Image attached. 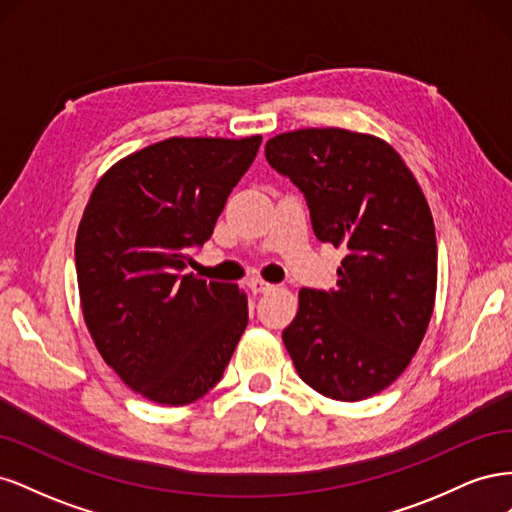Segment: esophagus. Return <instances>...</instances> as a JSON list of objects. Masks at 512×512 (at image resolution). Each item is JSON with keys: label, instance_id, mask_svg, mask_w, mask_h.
Wrapping results in <instances>:
<instances>
[{"label": "esophagus", "instance_id": "1", "mask_svg": "<svg viewBox=\"0 0 512 512\" xmlns=\"http://www.w3.org/2000/svg\"><path fill=\"white\" fill-rule=\"evenodd\" d=\"M247 286H250V290L254 294H262V292L273 290V284H267V282H262V280H250V282H247Z\"/></svg>", "mask_w": 512, "mask_h": 512}]
</instances>
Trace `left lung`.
I'll list each match as a JSON object with an SVG mask.
<instances>
[{
	"mask_svg": "<svg viewBox=\"0 0 512 512\" xmlns=\"http://www.w3.org/2000/svg\"><path fill=\"white\" fill-rule=\"evenodd\" d=\"M265 156L305 194L316 237L346 252L335 290H299L284 346L320 395L367 399L404 374L436 305L438 245L425 194L374 134L292 130L269 138Z\"/></svg>",
	"mask_w": 512,
	"mask_h": 512,
	"instance_id": "obj_1",
	"label": "left lung"
}]
</instances>
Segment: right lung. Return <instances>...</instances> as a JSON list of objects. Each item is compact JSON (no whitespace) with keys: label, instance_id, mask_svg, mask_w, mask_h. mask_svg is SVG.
Returning <instances> with one entry per match:
<instances>
[{"label":"right lung","instance_id":"right-lung-1","mask_svg":"<svg viewBox=\"0 0 512 512\" xmlns=\"http://www.w3.org/2000/svg\"><path fill=\"white\" fill-rule=\"evenodd\" d=\"M262 136L166 138L115 162L76 232L87 331L132 391L185 406L220 382L247 327L237 284L181 275L203 245Z\"/></svg>","mask_w":512,"mask_h":512}]
</instances>
